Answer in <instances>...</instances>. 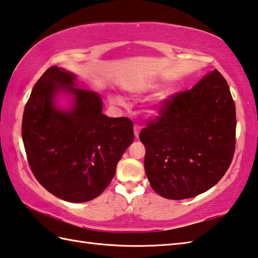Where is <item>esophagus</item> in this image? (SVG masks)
<instances>
[{
  "instance_id": "obj_1",
  "label": "esophagus",
  "mask_w": 258,
  "mask_h": 258,
  "mask_svg": "<svg viewBox=\"0 0 258 258\" xmlns=\"http://www.w3.org/2000/svg\"><path fill=\"white\" fill-rule=\"evenodd\" d=\"M141 128H142L141 125H139V124H135L134 125V134H135L136 138H139V134L141 132Z\"/></svg>"
}]
</instances>
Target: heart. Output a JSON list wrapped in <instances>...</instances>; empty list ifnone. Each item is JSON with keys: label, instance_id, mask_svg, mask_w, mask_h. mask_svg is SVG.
Returning <instances> with one entry per match:
<instances>
[{"label": "heart", "instance_id": "obj_1", "mask_svg": "<svg viewBox=\"0 0 258 258\" xmlns=\"http://www.w3.org/2000/svg\"><path fill=\"white\" fill-rule=\"evenodd\" d=\"M115 103H118V104H122L123 102H122V100H120V98H114L113 100Z\"/></svg>", "mask_w": 258, "mask_h": 258}]
</instances>
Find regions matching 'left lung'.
Instances as JSON below:
<instances>
[{"label": "left lung", "instance_id": "1", "mask_svg": "<svg viewBox=\"0 0 258 258\" xmlns=\"http://www.w3.org/2000/svg\"><path fill=\"white\" fill-rule=\"evenodd\" d=\"M140 140L157 194L184 200L213 187L231 165L236 143V109L224 76L214 70L190 90L165 98Z\"/></svg>", "mask_w": 258, "mask_h": 258}]
</instances>
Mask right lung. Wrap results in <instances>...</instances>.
<instances>
[{
  "label": "right lung",
  "instance_id": "right-lung-1",
  "mask_svg": "<svg viewBox=\"0 0 258 258\" xmlns=\"http://www.w3.org/2000/svg\"><path fill=\"white\" fill-rule=\"evenodd\" d=\"M74 80L56 65L45 71L25 104L22 139L38 183L58 199L82 203L101 195L111 183L134 132L132 120L104 115L100 95L74 89ZM61 89L76 97L70 112L53 106Z\"/></svg>",
  "mask_w": 258,
  "mask_h": 258
}]
</instances>
